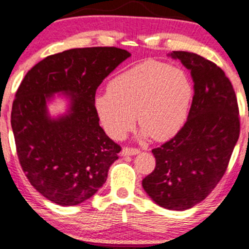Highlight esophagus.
Returning a JSON list of instances; mask_svg holds the SVG:
<instances>
[{"label":"esophagus","mask_w":249,"mask_h":249,"mask_svg":"<svg viewBox=\"0 0 249 249\" xmlns=\"http://www.w3.org/2000/svg\"><path fill=\"white\" fill-rule=\"evenodd\" d=\"M139 150L135 149V147H123L122 150V155L123 156H133V155H138Z\"/></svg>","instance_id":"esophagus-1"}]
</instances>
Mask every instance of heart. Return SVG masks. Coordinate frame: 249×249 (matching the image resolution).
<instances>
[{
	"mask_svg": "<svg viewBox=\"0 0 249 249\" xmlns=\"http://www.w3.org/2000/svg\"><path fill=\"white\" fill-rule=\"evenodd\" d=\"M193 94V84L182 68L146 60L112 78L107 92L95 95L94 107L112 138L124 137L137 117L142 135L164 141L184 125Z\"/></svg>",
	"mask_w": 249,
	"mask_h": 249,
	"instance_id": "b5f03b06",
	"label": "heart"
}]
</instances>
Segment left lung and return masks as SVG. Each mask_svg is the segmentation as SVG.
Returning a JSON list of instances; mask_svg holds the SVG:
<instances>
[{
  "mask_svg": "<svg viewBox=\"0 0 249 249\" xmlns=\"http://www.w3.org/2000/svg\"><path fill=\"white\" fill-rule=\"evenodd\" d=\"M190 71L194 97L185 124L174 138L152 150L155 170L142 182L158 206L193 208L225 175L240 135L239 106L225 72L189 52L169 54Z\"/></svg>",
  "mask_w": 249,
  "mask_h": 249,
  "instance_id": "obj_1",
  "label": "left lung"
}]
</instances>
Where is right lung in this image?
Wrapping results in <instances>:
<instances>
[{
  "mask_svg": "<svg viewBox=\"0 0 249 249\" xmlns=\"http://www.w3.org/2000/svg\"><path fill=\"white\" fill-rule=\"evenodd\" d=\"M131 54L117 47L73 48L28 71L16 91L12 129L23 173L42 196L59 206L89 200L107 178L122 150L99 125L95 91ZM67 94L66 114L51 119L47 103Z\"/></svg>",
  "mask_w": 249,
  "mask_h": 249,
  "instance_id": "add662e5",
  "label": "right lung"
}]
</instances>
